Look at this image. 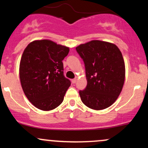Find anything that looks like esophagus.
<instances>
[{
    "instance_id": "obj_1",
    "label": "esophagus",
    "mask_w": 148,
    "mask_h": 148,
    "mask_svg": "<svg viewBox=\"0 0 148 148\" xmlns=\"http://www.w3.org/2000/svg\"><path fill=\"white\" fill-rule=\"evenodd\" d=\"M76 81H77V80H76V79H72V84H75V83L76 82Z\"/></svg>"
}]
</instances>
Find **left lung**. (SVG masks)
Wrapping results in <instances>:
<instances>
[{"mask_svg":"<svg viewBox=\"0 0 148 148\" xmlns=\"http://www.w3.org/2000/svg\"><path fill=\"white\" fill-rule=\"evenodd\" d=\"M86 67L87 86L79 95L82 102L94 110L111 106L118 99L125 79V65L116 45L92 40L76 47Z\"/></svg>","mask_w":148,"mask_h":148,"instance_id":"left-lung-1","label":"left lung"}]
</instances>
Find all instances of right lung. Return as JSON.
<instances>
[{
	"instance_id": "obj_1",
	"label": "right lung",
	"mask_w": 148,
	"mask_h": 148,
	"mask_svg": "<svg viewBox=\"0 0 148 148\" xmlns=\"http://www.w3.org/2000/svg\"><path fill=\"white\" fill-rule=\"evenodd\" d=\"M69 47L49 40H35L23 51L19 78L25 95L36 108L51 111L64 99L70 81L63 74L62 60Z\"/></svg>"
}]
</instances>
